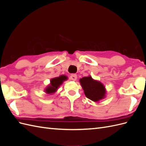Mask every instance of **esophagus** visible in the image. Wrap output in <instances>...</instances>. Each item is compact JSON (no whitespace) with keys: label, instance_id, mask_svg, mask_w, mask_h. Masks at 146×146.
Listing matches in <instances>:
<instances>
[{"label":"esophagus","instance_id":"esophagus-1","mask_svg":"<svg viewBox=\"0 0 146 146\" xmlns=\"http://www.w3.org/2000/svg\"><path fill=\"white\" fill-rule=\"evenodd\" d=\"M70 79H71L72 80H73V81H76V80H77V74H71V76H70Z\"/></svg>","mask_w":146,"mask_h":146}]
</instances>
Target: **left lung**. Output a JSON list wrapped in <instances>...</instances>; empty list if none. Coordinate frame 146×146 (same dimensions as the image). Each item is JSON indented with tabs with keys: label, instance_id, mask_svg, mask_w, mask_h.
Instances as JSON below:
<instances>
[{
	"label": "left lung",
	"instance_id": "1",
	"mask_svg": "<svg viewBox=\"0 0 146 146\" xmlns=\"http://www.w3.org/2000/svg\"><path fill=\"white\" fill-rule=\"evenodd\" d=\"M80 82L87 98L94 102L105 98V88L101 82L94 80L91 76L80 78Z\"/></svg>",
	"mask_w": 146,
	"mask_h": 146
}]
</instances>
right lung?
I'll return each mask as SVG.
<instances>
[{
	"label": "right lung",
	"mask_w": 146,
	"mask_h": 146,
	"mask_svg": "<svg viewBox=\"0 0 146 146\" xmlns=\"http://www.w3.org/2000/svg\"><path fill=\"white\" fill-rule=\"evenodd\" d=\"M68 77L64 75H62L60 77H55L51 79L50 84L47 86L46 88L45 92L47 94H54L59 88V86L63 83L64 81L66 80Z\"/></svg>",
	"instance_id": "1"
}]
</instances>
